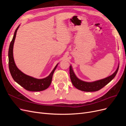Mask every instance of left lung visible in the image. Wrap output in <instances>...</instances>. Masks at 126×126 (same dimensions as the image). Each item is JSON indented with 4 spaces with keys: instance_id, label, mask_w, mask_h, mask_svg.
Returning <instances> with one entry per match:
<instances>
[{
    "instance_id": "left-lung-1",
    "label": "left lung",
    "mask_w": 126,
    "mask_h": 126,
    "mask_svg": "<svg viewBox=\"0 0 126 126\" xmlns=\"http://www.w3.org/2000/svg\"><path fill=\"white\" fill-rule=\"evenodd\" d=\"M119 64L118 65L115 72L108 77L93 82H86L81 80L76 77L73 70H72L71 66H70L69 67L70 77L72 85L77 89L81 91H87V92L96 91L102 88L115 78L118 71V69H119Z\"/></svg>"
}]
</instances>
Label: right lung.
<instances>
[{"label": "right lung", "mask_w": 126, "mask_h": 126, "mask_svg": "<svg viewBox=\"0 0 126 126\" xmlns=\"http://www.w3.org/2000/svg\"><path fill=\"white\" fill-rule=\"evenodd\" d=\"M19 27V26H18V27L15 30L13 38L11 41L9 48V69L11 75L15 81L26 90L31 91H40L44 90L48 88L49 86L50 85L53 74H54V72L58 63L55 66L50 75L46 78L43 79H37L30 77L29 76L24 74L19 69L15 63L13 57L14 44Z\"/></svg>", "instance_id": "right-lung-1"}]
</instances>
